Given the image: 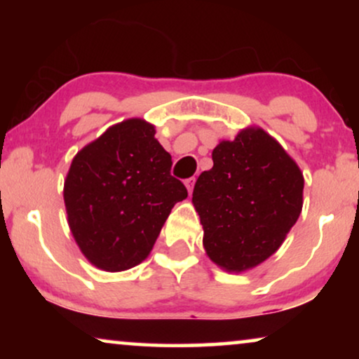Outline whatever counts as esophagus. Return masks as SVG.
Segmentation results:
<instances>
[{
    "label": "esophagus",
    "instance_id": "34e87169",
    "mask_svg": "<svg viewBox=\"0 0 359 359\" xmlns=\"http://www.w3.org/2000/svg\"><path fill=\"white\" fill-rule=\"evenodd\" d=\"M194 183H196V180H194V178H188V180H184V184H186V188H188L189 193H193V189H194Z\"/></svg>",
    "mask_w": 359,
    "mask_h": 359
}]
</instances>
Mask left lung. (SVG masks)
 Segmentation results:
<instances>
[{
    "mask_svg": "<svg viewBox=\"0 0 359 359\" xmlns=\"http://www.w3.org/2000/svg\"><path fill=\"white\" fill-rule=\"evenodd\" d=\"M212 161L193 191L204 248L220 268L245 271L271 257L297 222L302 173L263 129L220 142Z\"/></svg>",
    "mask_w": 359,
    "mask_h": 359,
    "instance_id": "obj_1",
    "label": "left lung"
}]
</instances>
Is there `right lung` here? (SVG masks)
Here are the masks:
<instances>
[{
  "label": "right lung",
  "instance_id": "1",
  "mask_svg": "<svg viewBox=\"0 0 359 359\" xmlns=\"http://www.w3.org/2000/svg\"><path fill=\"white\" fill-rule=\"evenodd\" d=\"M171 156L142 119L112 126L78 151L63 188L68 224L83 255L104 271L149 257L173 205L188 189Z\"/></svg>",
  "mask_w": 359,
  "mask_h": 359
}]
</instances>
